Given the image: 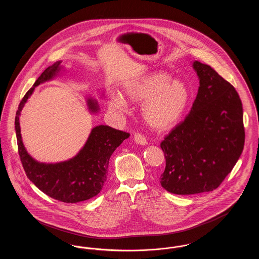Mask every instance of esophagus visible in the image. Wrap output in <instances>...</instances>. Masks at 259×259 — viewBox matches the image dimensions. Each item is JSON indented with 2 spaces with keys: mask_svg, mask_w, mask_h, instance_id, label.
<instances>
[{
  "mask_svg": "<svg viewBox=\"0 0 259 259\" xmlns=\"http://www.w3.org/2000/svg\"><path fill=\"white\" fill-rule=\"evenodd\" d=\"M134 140L138 145H142V146H146L148 144V141L146 139V137L142 135L141 133H136L134 136Z\"/></svg>",
  "mask_w": 259,
  "mask_h": 259,
  "instance_id": "34e87169",
  "label": "esophagus"
}]
</instances>
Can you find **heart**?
I'll use <instances>...</instances> for the list:
<instances>
[{
	"mask_svg": "<svg viewBox=\"0 0 259 259\" xmlns=\"http://www.w3.org/2000/svg\"><path fill=\"white\" fill-rule=\"evenodd\" d=\"M125 94L133 102H144L142 112L146 122L156 130H167L178 123L189 103V90L183 81L172 80L166 73L147 74L125 87ZM111 108L127 110V102L120 95L111 100Z\"/></svg>",
	"mask_w": 259,
	"mask_h": 259,
	"instance_id": "b5f03b06",
	"label": "heart"
}]
</instances>
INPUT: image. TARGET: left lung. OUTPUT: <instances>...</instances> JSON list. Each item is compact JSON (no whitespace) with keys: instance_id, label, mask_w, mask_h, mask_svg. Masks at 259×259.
Returning a JSON list of instances; mask_svg holds the SVG:
<instances>
[{"instance_id":"8db88e82","label":"left lung","mask_w":259,"mask_h":259,"mask_svg":"<svg viewBox=\"0 0 259 259\" xmlns=\"http://www.w3.org/2000/svg\"><path fill=\"white\" fill-rule=\"evenodd\" d=\"M200 87L192 108L160 144L166 159L160 184L189 195L212 191L232 171L245 144L242 102L210 66L193 62Z\"/></svg>"}]
</instances>
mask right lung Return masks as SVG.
I'll return each instance as SVG.
<instances>
[{
	"instance_id": "1",
	"label": "right lung",
	"mask_w": 259,
	"mask_h": 259,
	"mask_svg": "<svg viewBox=\"0 0 259 259\" xmlns=\"http://www.w3.org/2000/svg\"><path fill=\"white\" fill-rule=\"evenodd\" d=\"M60 64L61 62H56L47 68L33 87L27 91L16 111L15 131L18 153L28 179L50 197L64 203H77L100 193L107 181L112 152L130 134L107 125H99L92 129L84 147L70 160L46 164L31 157L21 139L19 115L35 87L58 74L61 69ZM87 105L91 112L99 111L96 100L88 99Z\"/></svg>"
}]
</instances>
